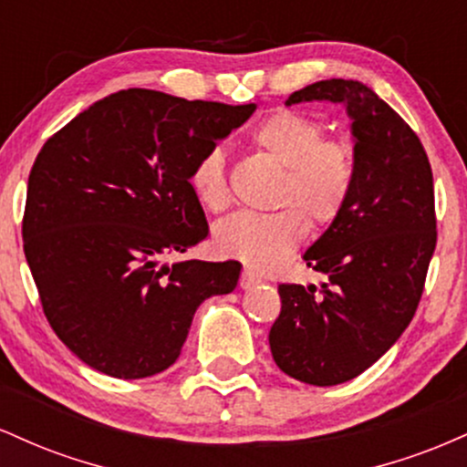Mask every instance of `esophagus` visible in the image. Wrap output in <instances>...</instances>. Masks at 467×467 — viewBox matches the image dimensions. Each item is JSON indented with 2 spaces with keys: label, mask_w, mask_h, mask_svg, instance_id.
Here are the masks:
<instances>
[{
  "label": "esophagus",
  "mask_w": 467,
  "mask_h": 467,
  "mask_svg": "<svg viewBox=\"0 0 467 467\" xmlns=\"http://www.w3.org/2000/svg\"><path fill=\"white\" fill-rule=\"evenodd\" d=\"M259 281H261V278L256 276L254 272L244 270V272H241V278H239V287L241 289H250V287H254Z\"/></svg>",
  "instance_id": "34e87169"
}]
</instances>
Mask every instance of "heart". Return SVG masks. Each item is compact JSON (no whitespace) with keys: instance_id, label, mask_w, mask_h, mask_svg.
Instances as JSON below:
<instances>
[{"instance_id":"obj_1","label":"heart","mask_w":467,"mask_h":467,"mask_svg":"<svg viewBox=\"0 0 467 467\" xmlns=\"http://www.w3.org/2000/svg\"><path fill=\"white\" fill-rule=\"evenodd\" d=\"M252 142L285 169L276 195V206L283 208L270 215L237 213L223 219L213 230V245L226 259L254 270H275L307 237L305 214L316 226H329L340 217L356 180V160L347 142L325 140L323 122L294 109L275 111L261 120ZM191 189L211 213L230 206L233 195L222 149L211 147L197 158Z\"/></svg>"}]
</instances>
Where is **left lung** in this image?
<instances>
[{
    "label": "left lung",
    "instance_id": "1",
    "mask_svg": "<svg viewBox=\"0 0 467 467\" xmlns=\"http://www.w3.org/2000/svg\"><path fill=\"white\" fill-rule=\"evenodd\" d=\"M312 100L345 105L356 180L345 211L303 254L327 281L278 285L270 349L289 378L334 387L378 362L415 316L437 244L435 189L417 133L373 89L318 80L285 105Z\"/></svg>",
    "mask_w": 467,
    "mask_h": 467
}]
</instances>
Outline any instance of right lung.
I'll return each instance as SVG.
<instances>
[{"label":"right lung","instance_id":"right-lung-1","mask_svg":"<svg viewBox=\"0 0 467 467\" xmlns=\"http://www.w3.org/2000/svg\"><path fill=\"white\" fill-rule=\"evenodd\" d=\"M256 105L122 89L44 144L28 178L24 250L47 323L111 378L162 373L197 307L237 287L241 264L175 261L206 239L192 164Z\"/></svg>","mask_w":467,"mask_h":467}]
</instances>
